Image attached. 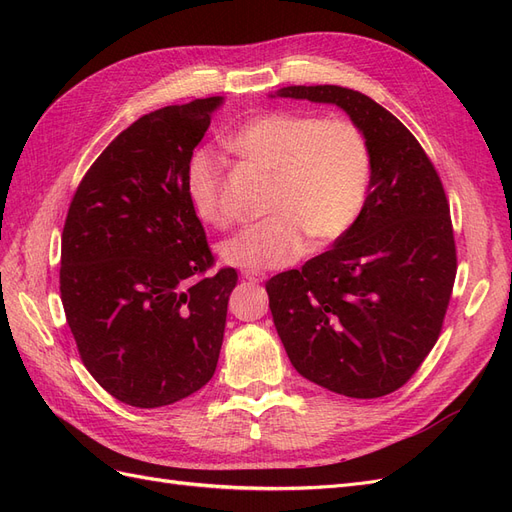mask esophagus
Wrapping results in <instances>:
<instances>
[{"label": "esophagus", "instance_id": "34e87169", "mask_svg": "<svg viewBox=\"0 0 512 512\" xmlns=\"http://www.w3.org/2000/svg\"><path fill=\"white\" fill-rule=\"evenodd\" d=\"M243 280L256 284V282L265 280V273H262V271H243Z\"/></svg>", "mask_w": 512, "mask_h": 512}]
</instances>
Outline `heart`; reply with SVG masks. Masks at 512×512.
Returning <instances> with one entry per match:
<instances>
[{"label":"heart","mask_w":512,"mask_h":512,"mask_svg":"<svg viewBox=\"0 0 512 512\" xmlns=\"http://www.w3.org/2000/svg\"><path fill=\"white\" fill-rule=\"evenodd\" d=\"M228 149L271 173V218L222 245V258L247 271L284 269L309 245L331 243L361 218L371 183V149L350 117L271 111L245 121L226 141ZM185 190L198 220L230 226L224 205V164L196 151L185 170Z\"/></svg>","instance_id":"obj_1"}]
</instances>
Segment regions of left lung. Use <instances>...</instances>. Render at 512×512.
Masks as SVG:
<instances>
[{
  "label": "left lung",
  "instance_id": "left-lung-1",
  "mask_svg": "<svg viewBox=\"0 0 512 512\" xmlns=\"http://www.w3.org/2000/svg\"><path fill=\"white\" fill-rule=\"evenodd\" d=\"M280 96L344 108L369 141L371 183L361 218L333 250L267 282L277 335L303 378L356 399L389 395L438 342L453 294L442 179L414 134L365 94L294 85Z\"/></svg>",
  "mask_w": 512,
  "mask_h": 512
}]
</instances>
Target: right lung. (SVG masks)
<instances>
[{
    "mask_svg": "<svg viewBox=\"0 0 512 512\" xmlns=\"http://www.w3.org/2000/svg\"><path fill=\"white\" fill-rule=\"evenodd\" d=\"M220 96L134 121L89 166L61 232L59 290L83 365L106 393L162 408L220 359L237 271L215 258L185 170Z\"/></svg>",
    "mask_w": 512,
    "mask_h": 512,
    "instance_id": "right-lung-1",
    "label": "right lung"
}]
</instances>
